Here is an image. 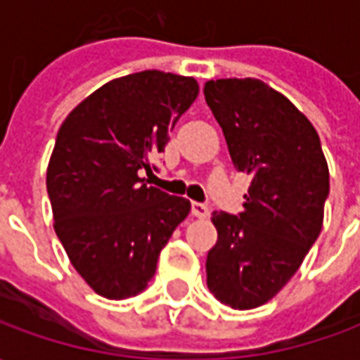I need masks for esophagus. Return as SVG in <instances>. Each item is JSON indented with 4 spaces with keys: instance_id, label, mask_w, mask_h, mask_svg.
<instances>
[{
    "instance_id": "1",
    "label": "esophagus",
    "mask_w": 360,
    "mask_h": 360,
    "mask_svg": "<svg viewBox=\"0 0 360 360\" xmlns=\"http://www.w3.org/2000/svg\"><path fill=\"white\" fill-rule=\"evenodd\" d=\"M191 212H193V216H196V218H206L208 214H210V210H208V206L202 202H193L191 204Z\"/></svg>"
}]
</instances>
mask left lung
I'll list each match as a JSON object with an SVG mask.
<instances>
[{
    "label": "left lung",
    "mask_w": 360,
    "mask_h": 360,
    "mask_svg": "<svg viewBox=\"0 0 360 360\" xmlns=\"http://www.w3.org/2000/svg\"><path fill=\"white\" fill-rule=\"evenodd\" d=\"M204 98L237 172L252 177L243 212H214L218 243L206 281L231 309L264 304L293 278L320 235L330 173L310 121L258 79H219Z\"/></svg>",
    "instance_id": "left-lung-1"
}]
</instances>
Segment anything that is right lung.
Masks as SVG:
<instances>
[{
    "label": "right lung",
    "instance_id": "obj_1",
    "mask_svg": "<svg viewBox=\"0 0 360 360\" xmlns=\"http://www.w3.org/2000/svg\"><path fill=\"white\" fill-rule=\"evenodd\" d=\"M198 94L193 77L141 71L103 84L59 129L48 165L56 233L96 293L129 299L156 274L191 202L148 187L177 119Z\"/></svg>",
    "mask_w": 360,
    "mask_h": 360
}]
</instances>
